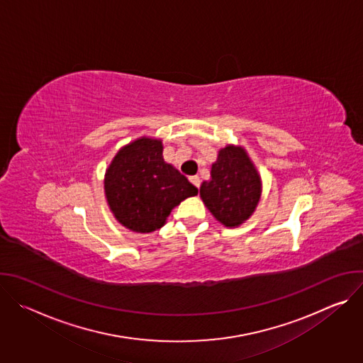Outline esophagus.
I'll return each instance as SVG.
<instances>
[{
	"instance_id": "esophagus-1",
	"label": "esophagus",
	"mask_w": 363,
	"mask_h": 363,
	"mask_svg": "<svg viewBox=\"0 0 363 363\" xmlns=\"http://www.w3.org/2000/svg\"><path fill=\"white\" fill-rule=\"evenodd\" d=\"M189 181H191V184L192 185H195L196 188H199V185H201V179H199V177H189Z\"/></svg>"
}]
</instances>
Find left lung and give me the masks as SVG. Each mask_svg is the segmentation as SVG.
Here are the masks:
<instances>
[{"mask_svg": "<svg viewBox=\"0 0 363 363\" xmlns=\"http://www.w3.org/2000/svg\"><path fill=\"white\" fill-rule=\"evenodd\" d=\"M262 181L242 147L227 146L213 164L211 181H203L201 198L225 227L244 223L260 201Z\"/></svg>", "mask_w": 363, "mask_h": 363, "instance_id": "8db88e82", "label": "left lung"}]
</instances>
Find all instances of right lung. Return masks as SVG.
Segmentation results:
<instances>
[{
	"instance_id": "right-lung-1",
	"label": "right lung",
	"mask_w": 363,
	"mask_h": 363,
	"mask_svg": "<svg viewBox=\"0 0 363 363\" xmlns=\"http://www.w3.org/2000/svg\"><path fill=\"white\" fill-rule=\"evenodd\" d=\"M112 213L126 228L152 233L165 224L172 208L198 189L162 158V142L140 138L122 147L105 178Z\"/></svg>"
}]
</instances>
